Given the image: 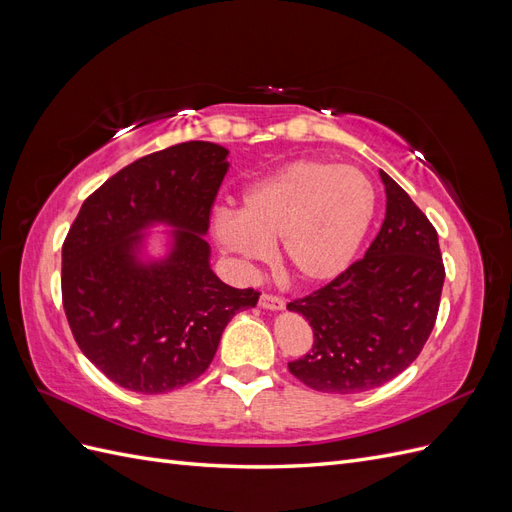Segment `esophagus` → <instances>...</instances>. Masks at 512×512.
<instances>
[{"mask_svg":"<svg viewBox=\"0 0 512 512\" xmlns=\"http://www.w3.org/2000/svg\"><path fill=\"white\" fill-rule=\"evenodd\" d=\"M260 307L262 309H269V312H282L286 307V303L277 297H271V294H262L260 297Z\"/></svg>","mask_w":512,"mask_h":512,"instance_id":"esophagus-1","label":"esophagus"}]
</instances>
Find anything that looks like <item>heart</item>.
Segmentation results:
<instances>
[{
    "label": "heart",
    "mask_w": 512,
    "mask_h": 512,
    "mask_svg": "<svg viewBox=\"0 0 512 512\" xmlns=\"http://www.w3.org/2000/svg\"><path fill=\"white\" fill-rule=\"evenodd\" d=\"M374 213V185L359 168L294 160L247 185L239 211L215 215L211 232L243 265L265 258L267 243L275 241L290 277L327 284L350 267Z\"/></svg>",
    "instance_id": "1"
}]
</instances>
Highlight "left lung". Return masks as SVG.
<instances>
[{
    "instance_id": "8db88e82",
    "label": "left lung",
    "mask_w": 512,
    "mask_h": 512,
    "mask_svg": "<svg viewBox=\"0 0 512 512\" xmlns=\"http://www.w3.org/2000/svg\"><path fill=\"white\" fill-rule=\"evenodd\" d=\"M386 215L365 258L305 299L288 303L314 329L290 374L320 393L352 395L399 376L436 324L444 265L438 232L380 170Z\"/></svg>"
}]
</instances>
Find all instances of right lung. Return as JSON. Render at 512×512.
I'll use <instances>...</instances> for the list:
<instances>
[{"instance_id": "add662e5", "label": "right lung", "mask_w": 512, "mask_h": 512, "mask_svg": "<svg viewBox=\"0 0 512 512\" xmlns=\"http://www.w3.org/2000/svg\"><path fill=\"white\" fill-rule=\"evenodd\" d=\"M228 153L190 141L128 164L85 200L61 247L72 335L121 389L158 395L190 384L230 318L258 303L252 288L215 275L205 241Z\"/></svg>"}]
</instances>
